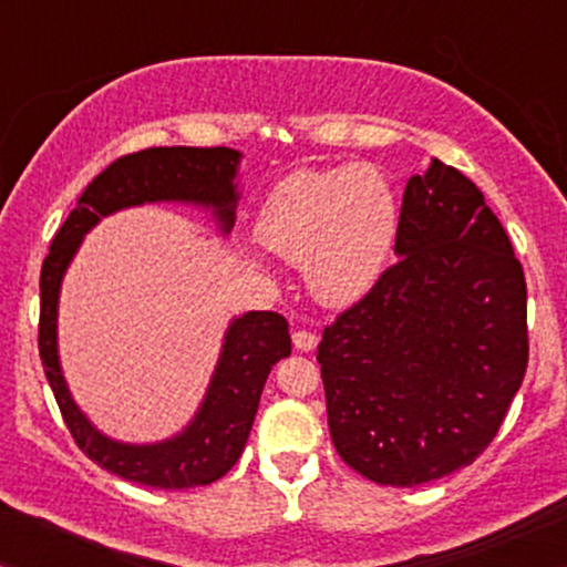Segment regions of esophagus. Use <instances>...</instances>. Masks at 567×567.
<instances>
[{"instance_id":"esophagus-1","label":"esophagus","mask_w":567,"mask_h":567,"mask_svg":"<svg viewBox=\"0 0 567 567\" xmlns=\"http://www.w3.org/2000/svg\"><path fill=\"white\" fill-rule=\"evenodd\" d=\"M292 347H296L298 351H315L317 336L309 333V330H296V333H292Z\"/></svg>"}]
</instances>
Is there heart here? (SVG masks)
<instances>
[{
  "label": "heart",
  "mask_w": 567,
  "mask_h": 567,
  "mask_svg": "<svg viewBox=\"0 0 567 567\" xmlns=\"http://www.w3.org/2000/svg\"><path fill=\"white\" fill-rule=\"evenodd\" d=\"M396 231L400 197L368 162L285 175L252 226L269 256L301 266L306 288L324 306H351L375 288Z\"/></svg>",
  "instance_id": "b5f03b06"
}]
</instances>
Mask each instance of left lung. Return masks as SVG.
<instances>
[{
	"label": "left lung",
	"instance_id": "1",
	"mask_svg": "<svg viewBox=\"0 0 567 567\" xmlns=\"http://www.w3.org/2000/svg\"><path fill=\"white\" fill-rule=\"evenodd\" d=\"M394 256L324 328L317 360L338 455L413 487L496 437L528 368V290L483 192L440 159L408 181Z\"/></svg>",
	"mask_w": 567,
	"mask_h": 567
}]
</instances>
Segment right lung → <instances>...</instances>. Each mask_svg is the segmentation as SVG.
<instances>
[{
    "label": "right lung",
    "mask_w": 567,
    "mask_h": 567,
    "mask_svg": "<svg viewBox=\"0 0 567 567\" xmlns=\"http://www.w3.org/2000/svg\"><path fill=\"white\" fill-rule=\"evenodd\" d=\"M239 162L243 152L226 146L146 148L116 159L84 188L42 264L39 357L44 375L76 445L101 470L120 474L130 483L184 491L216 483L237 464L256 421L264 383L271 368L290 354L288 322L275 311H245L231 317L229 328L224 330L216 368L188 424L157 442H122L103 434L90 421V415L76 405L63 375L58 354V303L63 277L84 237L103 218L130 207L162 202L197 207L210 216L220 237H226L237 220V205L243 197Z\"/></svg>",
    "instance_id": "right-lung-1"
}]
</instances>
